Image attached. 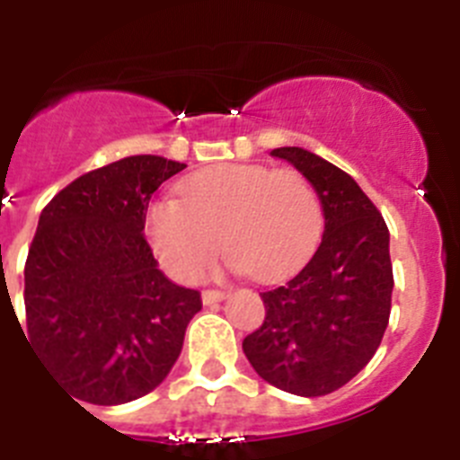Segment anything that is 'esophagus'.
Here are the masks:
<instances>
[{
  "instance_id": "1",
  "label": "esophagus",
  "mask_w": 460,
  "mask_h": 460,
  "mask_svg": "<svg viewBox=\"0 0 460 460\" xmlns=\"http://www.w3.org/2000/svg\"><path fill=\"white\" fill-rule=\"evenodd\" d=\"M224 296H226V292H222V289H203L200 299H203V304H215L222 302Z\"/></svg>"
}]
</instances>
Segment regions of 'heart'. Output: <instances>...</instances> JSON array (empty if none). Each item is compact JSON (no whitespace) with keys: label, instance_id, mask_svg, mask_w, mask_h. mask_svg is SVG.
Listing matches in <instances>:
<instances>
[{"label":"heart","instance_id":"obj_1","mask_svg":"<svg viewBox=\"0 0 460 460\" xmlns=\"http://www.w3.org/2000/svg\"><path fill=\"white\" fill-rule=\"evenodd\" d=\"M180 199L146 206L145 231L158 260L180 280H196L219 252L257 280L295 271L325 226L323 200L302 172L257 164H219L177 187Z\"/></svg>","mask_w":460,"mask_h":460}]
</instances>
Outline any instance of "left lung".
Wrapping results in <instances>:
<instances>
[{
    "mask_svg": "<svg viewBox=\"0 0 460 460\" xmlns=\"http://www.w3.org/2000/svg\"><path fill=\"white\" fill-rule=\"evenodd\" d=\"M323 200L325 234L288 283L261 292L266 315L243 353L271 385L318 397L349 384L374 358L391 318L388 226L349 172L302 146H280Z\"/></svg>",
    "mask_w": 460,
    "mask_h": 460,
    "instance_id": "1",
    "label": "left lung"
}]
</instances>
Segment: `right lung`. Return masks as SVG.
<instances>
[{
  "instance_id": "obj_1",
  "label": "right lung",
  "mask_w": 460,
  "mask_h": 460,
  "mask_svg": "<svg viewBox=\"0 0 460 460\" xmlns=\"http://www.w3.org/2000/svg\"><path fill=\"white\" fill-rule=\"evenodd\" d=\"M184 168L152 154L121 158L76 177L41 210L22 337L81 402L110 407L154 391L203 306L199 289L158 271L142 234L152 194Z\"/></svg>"
}]
</instances>
